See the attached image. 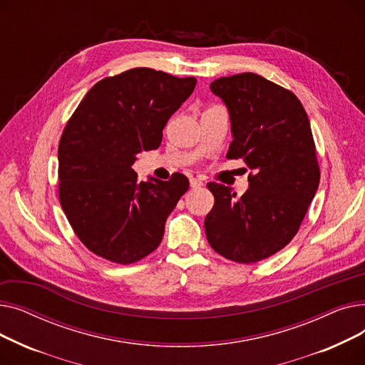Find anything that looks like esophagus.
I'll use <instances>...</instances> for the list:
<instances>
[{
	"mask_svg": "<svg viewBox=\"0 0 365 365\" xmlns=\"http://www.w3.org/2000/svg\"><path fill=\"white\" fill-rule=\"evenodd\" d=\"M189 183H190V187L192 189H197V187H201L204 183H202V180H200V179H195V178H192L189 180Z\"/></svg>",
	"mask_w": 365,
	"mask_h": 365,
	"instance_id": "obj_1",
	"label": "esophagus"
}]
</instances>
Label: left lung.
Instances as JSON below:
<instances>
[{
	"label": "left lung",
	"mask_w": 365,
	"mask_h": 365,
	"mask_svg": "<svg viewBox=\"0 0 365 365\" xmlns=\"http://www.w3.org/2000/svg\"><path fill=\"white\" fill-rule=\"evenodd\" d=\"M210 88L231 117L226 158H242L255 173L240 198L225 185H207L215 205L205 235L229 260L260 262L293 240L315 197L319 165L311 124L294 93L257 73L222 76Z\"/></svg>",
	"instance_id": "1"
}]
</instances>
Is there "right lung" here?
I'll return each mask as SVG.
<instances>
[{"instance_id": "add662e5", "label": "right lung", "mask_w": 365, "mask_h": 365, "mask_svg": "<svg viewBox=\"0 0 365 365\" xmlns=\"http://www.w3.org/2000/svg\"><path fill=\"white\" fill-rule=\"evenodd\" d=\"M194 76L134 68L96 83L59 142V200L76 237L94 255L130 264L160 245L189 180L139 182L131 167L157 149L170 117L194 91Z\"/></svg>"}]
</instances>
